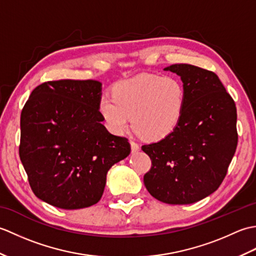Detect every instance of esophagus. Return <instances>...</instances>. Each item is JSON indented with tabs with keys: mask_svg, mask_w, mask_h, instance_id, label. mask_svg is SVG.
<instances>
[{
	"mask_svg": "<svg viewBox=\"0 0 256 256\" xmlns=\"http://www.w3.org/2000/svg\"><path fill=\"white\" fill-rule=\"evenodd\" d=\"M131 150H132V153H136V152L140 150V145L138 143H135L134 140H131Z\"/></svg>",
	"mask_w": 256,
	"mask_h": 256,
	"instance_id": "1",
	"label": "esophagus"
}]
</instances>
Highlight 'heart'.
<instances>
[{
  "label": "heart",
  "instance_id": "heart-1",
  "mask_svg": "<svg viewBox=\"0 0 256 256\" xmlns=\"http://www.w3.org/2000/svg\"><path fill=\"white\" fill-rule=\"evenodd\" d=\"M186 106V90L174 76L144 74L120 81L112 98L102 96L98 110L106 126L114 134L134 128L148 140L168 136L180 123Z\"/></svg>",
  "mask_w": 256,
  "mask_h": 256
}]
</instances>
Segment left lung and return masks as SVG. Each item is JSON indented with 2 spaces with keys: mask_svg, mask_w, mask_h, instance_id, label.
<instances>
[{
  "mask_svg": "<svg viewBox=\"0 0 256 256\" xmlns=\"http://www.w3.org/2000/svg\"><path fill=\"white\" fill-rule=\"evenodd\" d=\"M164 70L180 77L186 106L175 131L142 146L152 160L144 184L162 202L189 204L224 182L238 145L236 108L214 72L188 64Z\"/></svg>",
  "mask_w": 256,
  "mask_h": 256,
  "instance_id": "left-lung-1",
  "label": "left lung"
}]
</instances>
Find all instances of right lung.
Listing matches in <instances>:
<instances>
[{
	"label": "right lung",
	"mask_w": 256,
	"mask_h": 256,
	"mask_svg": "<svg viewBox=\"0 0 256 256\" xmlns=\"http://www.w3.org/2000/svg\"><path fill=\"white\" fill-rule=\"evenodd\" d=\"M96 80L47 81L20 114V157L37 198L60 209L96 204L106 174L131 153L128 138L108 132Z\"/></svg>",
	"instance_id": "add662e5"
}]
</instances>
